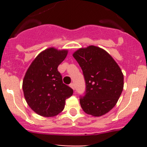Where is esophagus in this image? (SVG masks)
<instances>
[{
	"label": "esophagus",
	"instance_id": "34e87169",
	"mask_svg": "<svg viewBox=\"0 0 147 147\" xmlns=\"http://www.w3.org/2000/svg\"><path fill=\"white\" fill-rule=\"evenodd\" d=\"M69 87H70L71 88H72V90H75V85H74V84H73V83H71V84H69Z\"/></svg>",
	"mask_w": 147,
	"mask_h": 147
}]
</instances>
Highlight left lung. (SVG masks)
<instances>
[{"mask_svg": "<svg viewBox=\"0 0 147 147\" xmlns=\"http://www.w3.org/2000/svg\"><path fill=\"white\" fill-rule=\"evenodd\" d=\"M82 68L86 94L80 100L87 115L100 117L116 105L124 88V75L113 57L95 45L81 47L72 54Z\"/></svg>", "mask_w": 147, "mask_h": 147, "instance_id": "1", "label": "left lung"}]
</instances>
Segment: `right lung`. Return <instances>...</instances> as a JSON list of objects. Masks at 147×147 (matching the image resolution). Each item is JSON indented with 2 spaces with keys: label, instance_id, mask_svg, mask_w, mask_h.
I'll return each mask as SVG.
<instances>
[{
  "label": "right lung",
  "instance_id": "add662e5",
  "mask_svg": "<svg viewBox=\"0 0 147 147\" xmlns=\"http://www.w3.org/2000/svg\"><path fill=\"white\" fill-rule=\"evenodd\" d=\"M68 50L48 47L40 53L28 68L23 80L25 99L32 111L45 117H55L64 109L65 100L73 90L63 84L57 71Z\"/></svg>",
  "mask_w": 147,
  "mask_h": 147
}]
</instances>
